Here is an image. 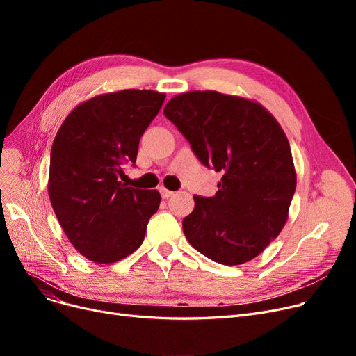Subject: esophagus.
Returning a JSON list of instances; mask_svg holds the SVG:
<instances>
[{
    "label": "esophagus",
    "instance_id": "esophagus-1",
    "mask_svg": "<svg viewBox=\"0 0 356 356\" xmlns=\"http://www.w3.org/2000/svg\"><path fill=\"white\" fill-rule=\"evenodd\" d=\"M160 193H161V197H163V199H168L170 196H173V192L167 191V189H164V188L160 189Z\"/></svg>",
    "mask_w": 356,
    "mask_h": 356
}]
</instances>
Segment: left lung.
I'll return each instance as SVG.
<instances>
[{"instance_id": "left-lung-1", "label": "left lung", "mask_w": 356, "mask_h": 356, "mask_svg": "<svg viewBox=\"0 0 356 356\" xmlns=\"http://www.w3.org/2000/svg\"><path fill=\"white\" fill-rule=\"evenodd\" d=\"M164 115L204 165L223 173L215 196H193L183 219L189 244L223 266L251 261L284 228L296 191L282 125L259 102L216 90L179 93Z\"/></svg>"}]
</instances>
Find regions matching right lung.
Returning a JSON list of instances; mask_svg holds the SVG:
<instances>
[{
    "label": "right lung",
    "mask_w": 356,
    "mask_h": 356,
    "mask_svg": "<svg viewBox=\"0 0 356 356\" xmlns=\"http://www.w3.org/2000/svg\"><path fill=\"white\" fill-rule=\"evenodd\" d=\"M165 93L124 89L73 108L54 137L49 197L70 244L97 264L133 254L159 207V191L127 188L124 164L136 163L140 138Z\"/></svg>",
    "instance_id": "add662e5"
}]
</instances>
